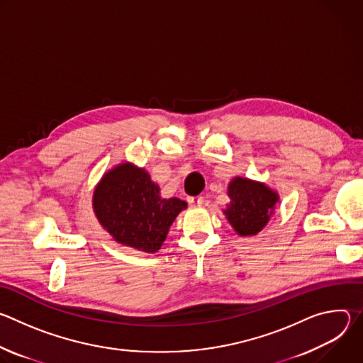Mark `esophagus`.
I'll use <instances>...</instances> for the list:
<instances>
[{"label": "esophagus", "instance_id": "esophagus-1", "mask_svg": "<svg viewBox=\"0 0 363 363\" xmlns=\"http://www.w3.org/2000/svg\"><path fill=\"white\" fill-rule=\"evenodd\" d=\"M188 202L191 206H194V208H198V206H202L203 198L202 196H189Z\"/></svg>", "mask_w": 363, "mask_h": 363}]
</instances>
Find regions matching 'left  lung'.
Wrapping results in <instances>:
<instances>
[{
    "mask_svg": "<svg viewBox=\"0 0 363 363\" xmlns=\"http://www.w3.org/2000/svg\"><path fill=\"white\" fill-rule=\"evenodd\" d=\"M230 203L223 210L227 221L240 237H254L274 216L280 195L264 182L234 177L228 184Z\"/></svg>",
    "mask_w": 363,
    "mask_h": 363,
    "instance_id": "obj_1",
    "label": "left lung"
}]
</instances>
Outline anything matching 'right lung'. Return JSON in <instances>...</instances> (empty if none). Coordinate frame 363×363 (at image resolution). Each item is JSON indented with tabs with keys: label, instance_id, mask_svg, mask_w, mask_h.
I'll use <instances>...</instances> for the list:
<instances>
[{
	"label": "right lung",
	"instance_id": "1",
	"mask_svg": "<svg viewBox=\"0 0 363 363\" xmlns=\"http://www.w3.org/2000/svg\"><path fill=\"white\" fill-rule=\"evenodd\" d=\"M91 205L116 242L152 254L161 250L172 223L188 208L179 198H164L146 169L128 161L103 174Z\"/></svg>",
	"mask_w": 363,
	"mask_h": 363
}]
</instances>
